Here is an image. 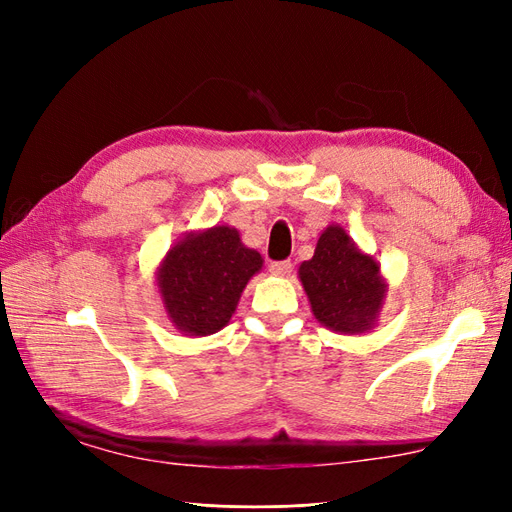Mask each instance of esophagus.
<instances>
[{
    "label": "esophagus",
    "mask_w": 512,
    "mask_h": 512,
    "mask_svg": "<svg viewBox=\"0 0 512 512\" xmlns=\"http://www.w3.org/2000/svg\"><path fill=\"white\" fill-rule=\"evenodd\" d=\"M269 271H271V275H275V277H284V275H288V273L292 271V262H290V260H282V262H271Z\"/></svg>",
    "instance_id": "obj_1"
}]
</instances>
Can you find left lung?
Instances as JSON below:
<instances>
[{"instance_id": "8db88e82", "label": "left lung", "mask_w": 512, "mask_h": 512, "mask_svg": "<svg viewBox=\"0 0 512 512\" xmlns=\"http://www.w3.org/2000/svg\"><path fill=\"white\" fill-rule=\"evenodd\" d=\"M299 280L316 320L342 335L374 329L389 292L376 258L337 224L320 232L314 256L301 262Z\"/></svg>"}]
</instances>
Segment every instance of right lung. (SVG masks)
Listing matches in <instances>:
<instances>
[{
	"label": "right lung",
	"mask_w": 512,
	"mask_h": 512,
	"mask_svg": "<svg viewBox=\"0 0 512 512\" xmlns=\"http://www.w3.org/2000/svg\"><path fill=\"white\" fill-rule=\"evenodd\" d=\"M262 262L232 226L185 232L156 271L168 320L190 337L218 333L235 314L241 292Z\"/></svg>",
	"instance_id": "add662e5"
}]
</instances>
